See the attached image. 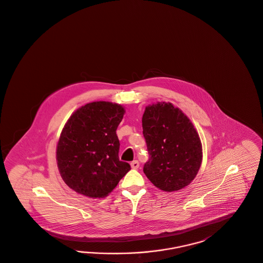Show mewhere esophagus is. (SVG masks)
<instances>
[{
    "instance_id": "obj_1",
    "label": "esophagus",
    "mask_w": 263,
    "mask_h": 263,
    "mask_svg": "<svg viewBox=\"0 0 263 263\" xmlns=\"http://www.w3.org/2000/svg\"><path fill=\"white\" fill-rule=\"evenodd\" d=\"M139 166H140V164H139V161H138V160H134V161H132V162H131V167H132V169H137V168H139Z\"/></svg>"
}]
</instances>
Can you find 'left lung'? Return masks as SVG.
Wrapping results in <instances>:
<instances>
[{"mask_svg":"<svg viewBox=\"0 0 263 263\" xmlns=\"http://www.w3.org/2000/svg\"><path fill=\"white\" fill-rule=\"evenodd\" d=\"M143 134L149 154L144 165L147 179L161 191H180L194 180L202 162V145L196 129L171 103L147 106Z\"/></svg>","mask_w":263,"mask_h":263,"instance_id":"1","label":"left lung"}]
</instances>
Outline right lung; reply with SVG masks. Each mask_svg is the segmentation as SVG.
<instances>
[{"mask_svg":"<svg viewBox=\"0 0 263 263\" xmlns=\"http://www.w3.org/2000/svg\"><path fill=\"white\" fill-rule=\"evenodd\" d=\"M118 104L99 101L77 109L59 138L56 159L72 191L91 198L106 197L131 167L119 160L117 129L124 116Z\"/></svg>","mask_w":263,"mask_h":263,"instance_id":"right-lung-1","label":"right lung"}]
</instances>
